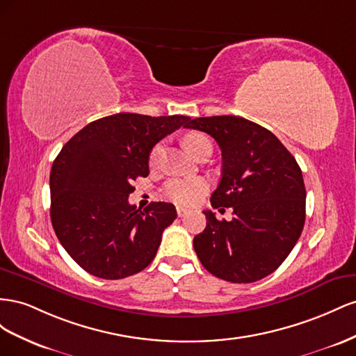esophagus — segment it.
<instances>
[{
  "mask_svg": "<svg viewBox=\"0 0 356 356\" xmlns=\"http://www.w3.org/2000/svg\"><path fill=\"white\" fill-rule=\"evenodd\" d=\"M189 213V210L188 209H185V207H177V216L179 218H185L186 215Z\"/></svg>",
  "mask_w": 356,
  "mask_h": 356,
  "instance_id": "34e87169",
  "label": "esophagus"
}]
</instances>
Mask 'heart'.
Listing matches in <instances>:
<instances>
[{"instance_id":"obj_1","label":"heart","mask_w":356,"mask_h":356,"mask_svg":"<svg viewBox=\"0 0 356 356\" xmlns=\"http://www.w3.org/2000/svg\"><path fill=\"white\" fill-rule=\"evenodd\" d=\"M184 145L191 152L192 155H195L197 152L207 145H211L210 140L200 133H189L184 137ZM162 155V143H158L150 150L149 155V164L155 167L159 158ZM207 181L201 177H192V179H172L164 186V197L177 204H186L191 206L197 202L207 191Z\"/></svg>"}]
</instances>
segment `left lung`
<instances>
[{"label":"left lung","mask_w":356,"mask_h":356,"mask_svg":"<svg viewBox=\"0 0 356 356\" xmlns=\"http://www.w3.org/2000/svg\"><path fill=\"white\" fill-rule=\"evenodd\" d=\"M216 140L222 177L211 206L232 207V218L218 220L207 210L206 229L194 249L213 276L232 283L261 280L286 259L306 220V188L301 168L271 131L240 116L189 120Z\"/></svg>","instance_id":"8db88e82"}]
</instances>
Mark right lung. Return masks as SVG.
Segmentation results:
<instances>
[{"mask_svg": "<svg viewBox=\"0 0 356 356\" xmlns=\"http://www.w3.org/2000/svg\"><path fill=\"white\" fill-rule=\"evenodd\" d=\"M189 116L116 113L71 137L50 171V219L68 255L92 276L116 280L154 261L164 229L177 218L170 202L143 211L128 197L149 175L150 150L186 127Z\"/></svg>", "mask_w": 356, "mask_h": 356, "instance_id": "right-lung-1", "label": "right lung"}]
</instances>
